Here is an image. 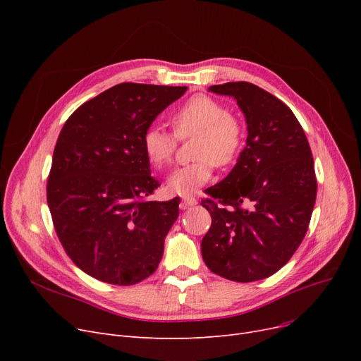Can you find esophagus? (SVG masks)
I'll return each instance as SVG.
<instances>
[{
  "instance_id": "esophagus-1",
  "label": "esophagus",
  "mask_w": 361,
  "mask_h": 361,
  "mask_svg": "<svg viewBox=\"0 0 361 361\" xmlns=\"http://www.w3.org/2000/svg\"><path fill=\"white\" fill-rule=\"evenodd\" d=\"M195 204H197L196 197H193V196H184V197H183V200H181L180 207H181V209H187V207L195 206Z\"/></svg>"
}]
</instances>
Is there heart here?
Returning <instances> with one entry per match:
<instances>
[{
  "label": "heart",
  "mask_w": 361,
  "mask_h": 361,
  "mask_svg": "<svg viewBox=\"0 0 361 361\" xmlns=\"http://www.w3.org/2000/svg\"><path fill=\"white\" fill-rule=\"evenodd\" d=\"M174 135L161 127H149L142 139L146 158L161 168L173 159L177 139L195 137L192 164L176 168L166 178L171 193L188 196L212 178L214 165L226 166L235 161L244 142L241 121L207 94H195L171 117Z\"/></svg>",
  "instance_id": "obj_1"
}]
</instances>
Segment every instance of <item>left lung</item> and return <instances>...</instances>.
Listing matches in <instances>:
<instances>
[{
  "label": "left lung",
  "instance_id": "obj_1",
  "mask_svg": "<svg viewBox=\"0 0 361 361\" xmlns=\"http://www.w3.org/2000/svg\"><path fill=\"white\" fill-rule=\"evenodd\" d=\"M237 101L247 140L237 164L202 200L212 225L202 256L214 274L252 282L278 272L307 233L316 202L312 150L293 111L247 82L207 89Z\"/></svg>",
  "mask_w": 361,
  "mask_h": 361
}]
</instances>
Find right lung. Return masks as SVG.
<instances>
[{
  "mask_svg": "<svg viewBox=\"0 0 361 361\" xmlns=\"http://www.w3.org/2000/svg\"><path fill=\"white\" fill-rule=\"evenodd\" d=\"M185 90L121 83L66 121L54 149L47 200L56 235L85 274L133 286L157 271L180 199H146L159 183L150 176L142 139Z\"/></svg>",
  "mask_w": 361,
  "mask_h": 361,
  "instance_id": "right-lung-1",
  "label": "right lung"
}]
</instances>
